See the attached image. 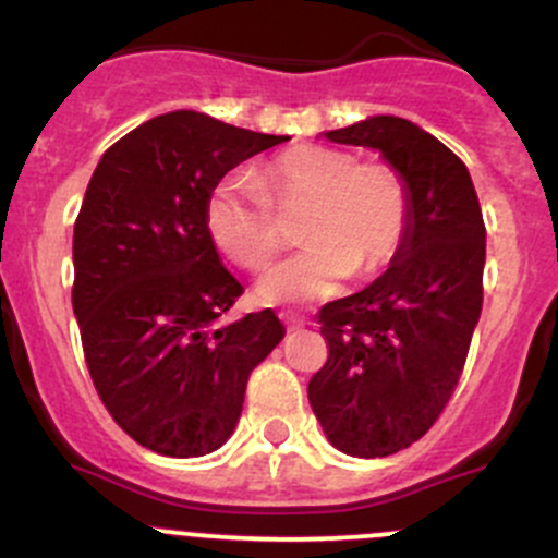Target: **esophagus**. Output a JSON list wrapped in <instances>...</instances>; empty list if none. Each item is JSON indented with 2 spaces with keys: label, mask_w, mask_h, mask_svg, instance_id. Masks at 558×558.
Returning a JSON list of instances; mask_svg holds the SVG:
<instances>
[{
  "label": "esophagus",
  "mask_w": 558,
  "mask_h": 558,
  "mask_svg": "<svg viewBox=\"0 0 558 558\" xmlns=\"http://www.w3.org/2000/svg\"><path fill=\"white\" fill-rule=\"evenodd\" d=\"M280 322H283L286 327H289V329H300V327H305V318L294 316V313H280Z\"/></svg>",
  "instance_id": "esophagus-1"
}]
</instances>
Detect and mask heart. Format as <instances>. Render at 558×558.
<instances>
[{"instance_id": "heart-1", "label": "heart", "mask_w": 558, "mask_h": 558, "mask_svg": "<svg viewBox=\"0 0 558 558\" xmlns=\"http://www.w3.org/2000/svg\"><path fill=\"white\" fill-rule=\"evenodd\" d=\"M300 207V240L307 245L264 275L256 289L262 302L327 300L351 272L373 278L400 256L414 213L409 182L395 166L302 144L264 163L256 177H223L207 198V229L231 262L262 272L283 247L274 209Z\"/></svg>"}]
</instances>
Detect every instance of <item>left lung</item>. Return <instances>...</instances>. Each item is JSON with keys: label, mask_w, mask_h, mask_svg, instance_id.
<instances>
[{"label": "left lung", "mask_w": 558, "mask_h": 558, "mask_svg": "<svg viewBox=\"0 0 558 558\" xmlns=\"http://www.w3.org/2000/svg\"><path fill=\"white\" fill-rule=\"evenodd\" d=\"M324 135L378 149L414 207L387 272L322 307L329 356L307 384L332 447L384 458L423 439L458 387L483 311V209L463 160L409 119L371 117Z\"/></svg>", "instance_id": "1"}]
</instances>
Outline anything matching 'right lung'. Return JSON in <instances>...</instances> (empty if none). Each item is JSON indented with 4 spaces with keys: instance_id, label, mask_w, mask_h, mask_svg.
Here are the masks:
<instances>
[{
    "instance_id": "right-lung-1",
    "label": "right lung",
    "mask_w": 558,
    "mask_h": 558,
    "mask_svg": "<svg viewBox=\"0 0 558 558\" xmlns=\"http://www.w3.org/2000/svg\"><path fill=\"white\" fill-rule=\"evenodd\" d=\"M289 135L171 111L97 163L73 229V313L97 395L133 441L169 458L226 445L251 371L283 340L272 311L220 324L242 286L220 264L207 198Z\"/></svg>"
}]
</instances>
